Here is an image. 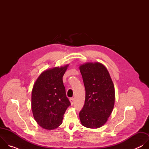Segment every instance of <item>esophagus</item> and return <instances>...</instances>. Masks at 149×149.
<instances>
[{
  "mask_svg": "<svg viewBox=\"0 0 149 149\" xmlns=\"http://www.w3.org/2000/svg\"><path fill=\"white\" fill-rule=\"evenodd\" d=\"M70 102H71V105H73L74 103V101H75L74 98H71L70 99Z\"/></svg>",
  "mask_w": 149,
  "mask_h": 149,
  "instance_id": "34e87169",
  "label": "esophagus"
}]
</instances>
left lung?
I'll return each mask as SVG.
<instances>
[{
	"instance_id": "8db88e82",
	"label": "left lung",
	"mask_w": 149,
	"mask_h": 149,
	"mask_svg": "<svg viewBox=\"0 0 149 149\" xmlns=\"http://www.w3.org/2000/svg\"><path fill=\"white\" fill-rule=\"evenodd\" d=\"M86 89V99L79 112L82 125L90 129L103 125L114 105V86L110 74L99 62H87L79 67Z\"/></svg>"
}]
</instances>
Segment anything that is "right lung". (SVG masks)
<instances>
[{
  "mask_svg": "<svg viewBox=\"0 0 149 149\" xmlns=\"http://www.w3.org/2000/svg\"><path fill=\"white\" fill-rule=\"evenodd\" d=\"M68 65L47 70L39 76L32 91L31 108L33 117L43 129L59 127L71 105L62 81Z\"/></svg>",
  "mask_w": 149,
  "mask_h": 149,
  "instance_id": "obj_1",
  "label": "right lung"
}]
</instances>
